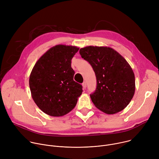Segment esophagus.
<instances>
[{
	"label": "esophagus",
	"instance_id": "esophagus-1",
	"mask_svg": "<svg viewBox=\"0 0 159 159\" xmlns=\"http://www.w3.org/2000/svg\"><path fill=\"white\" fill-rule=\"evenodd\" d=\"M86 86H87L86 82H84L82 83V87H83V89H85Z\"/></svg>",
	"mask_w": 159,
	"mask_h": 159
}]
</instances>
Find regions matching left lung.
Listing matches in <instances>:
<instances>
[{
	"label": "left lung",
	"mask_w": 159,
	"mask_h": 159,
	"mask_svg": "<svg viewBox=\"0 0 159 159\" xmlns=\"http://www.w3.org/2000/svg\"><path fill=\"white\" fill-rule=\"evenodd\" d=\"M79 53L96 74V89L90 95L94 106L107 115L124 109L135 90L134 75L127 61L107 47H86L80 48Z\"/></svg>",
	"instance_id": "1"
}]
</instances>
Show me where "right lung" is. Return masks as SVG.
Returning <instances> with one entry per match:
<instances>
[{
  "instance_id": "1",
  "label": "right lung",
  "mask_w": 159,
  "mask_h": 159,
  "mask_svg": "<svg viewBox=\"0 0 159 159\" xmlns=\"http://www.w3.org/2000/svg\"><path fill=\"white\" fill-rule=\"evenodd\" d=\"M77 47L58 44L43 54L34 65L29 80L32 98L48 115L62 116L76 106L82 86L74 80L71 60Z\"/></svg>"
}]
</instances>
